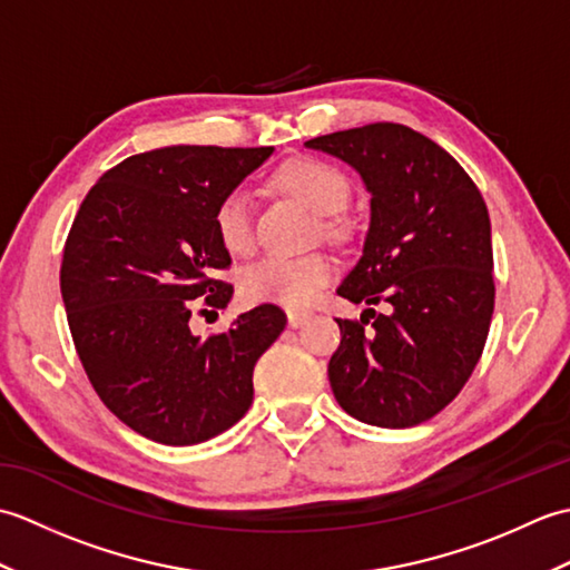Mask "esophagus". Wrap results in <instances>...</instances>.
I'll use <instances>...</instances> for the list:
<instances>
[{"instance_id": "34e87169", "label": "esophagus", "mask_w": 570, "mask_h": 570, "mask_svg": "<svg viewBox=\"0 0 570 570\" xmlns=\"http://www.w3.org/2000/svg\"><path fill=\"white\" fill-rule=\"evenodd\" d=\"M286 318L292 328H301V325H306L311 321V313L308 311H286Z\"/></svg>"}]
</instances>
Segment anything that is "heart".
Here are the masks:
<instances>
[{"mask_svg": "<svg viewBox=\"0 0 570 570\" xmlns=\"http://www.w3.org/2000/svg\"><path fill=\"white\" fill-rule=\"evenodd\" d=\"M274 186L288 196L304 200L318 215H335L345 208L350 186L347 178L335 166L318 159L286 161L274 174ZM213 225L217 239L229 254H247L254 247L252 200L245 190H233L217 203ZM333 229V223H328ZM335 264L325 254H306V257H284L266 254L252 262L239 274V288L254 304H278L304 308L316 301L321 288L331 284Z\"/></svg>", "mask_w": 570, "mask_h": 570, "instance_id": "heart-1", "label": "heart"}]
</instances>
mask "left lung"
Listing matches in <instances>:
<instances>
[{"label": "left lung", "mask_w": 570, "mask_h": 570, "mask_svg": "<svg viewBox=\"0 0 570 570\" xmlns=\"http://www.w3.org/2000/svg\"><path fill=\"white\" fill-rule=\"evenodd\" d=\"M360 174L370 193L362 257L337 286L353 304H386L367 332L337 321L328 365L350 416L409 429L453 402L475 370L494 308L492 229L478 186L451 154L404 125L380 122L306 141Z\"/></svg>", "instance_id": "1"}]
</instances>
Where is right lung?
Masks as SVG:
<instances>
[{"instance_id": "add662e5", "label": "right lung", "mask_w": 570, "mask_h": 570, "mask_svg": "<svg viewBox=\"0 0 570 570\" xmlns=\"http://www.w3.org/2000/svg\"><path fill=\"white\" fill-rule=\"evenodd\" d=\"M272 154H135L92 186L72 220L60 266L72 343L102 404L144 439L196 445L252 406V372L284 331L282 308L239 313L210 337L190 331V313L196 298L213 308L233 298V286L215 278L233 259L213 215Z\"/></svg>"}]
</instances>
